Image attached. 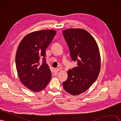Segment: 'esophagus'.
<instances>
[{
  "label": "esophagus",
  "instance_id": "obj_1",
  "mask_svg": "<svg viewBox=\"0 0 121 121\" xmlns=\"http://www.w3.org/2000/svg\"><path fill=\"white\" fill-rule=\"evenodd\" d=\"M60 71V69L59 68H54V72L55 73H57Z\"/></svg>",
  "mask_w": 121,
  "mask_h": 121
}]
</instances>
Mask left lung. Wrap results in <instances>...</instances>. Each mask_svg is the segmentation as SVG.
Listing matches in <instances>:
<instances>
[{
	"label": "left lung",
	"instance_id": "8db88e82",
	"mask_svg": "<svg viewBox=\"0 0 121 121\" xmlns=\"http://www.w3.org/2000/svg\"><path fill=\"white\" fill-rule=\"evenodd\" d=\"M72 61L76 67L69 69L68 78L63 86L68 93L77 95L87 91L98 77L100 70V56L98 45L91 35L82 29L63 31Z\"/></svg>",
	"mask_w": 121,
	"mask_h": 121
}]
</instances>
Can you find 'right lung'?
Instances as JSON below:
<instances>
[{
	"instance_id": "obj_1",
	"label": "right lung",
	"mask_w": 121,
	"mask_h": 121,
	"mask_svg": "<svg viewBox=\"0 0 121 121\" xmlns=\"http://www.w3.org/2000/svg\"><path fill=\"white\" fill-rule=\"evenodd\" d=\"M56 34L52 30L35 31L26 35L19 43L15 56L18 76L22 83L34 92L40 91L51 78L45 59L46 49ZM43 58V63L39 60Z\"/></svg>"
}]
</instances>
